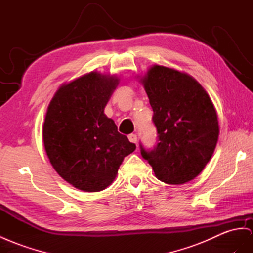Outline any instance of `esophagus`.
Instances as JSON below:
<instances>
[{"label":"esophagus","instance_id":"1","mask_svg":"<svg viewBox=\"0 0 253 253\" xmlns=\"http://www.w3.org/2000/svg\"><path fill=\"white\" fill-rule=\"evenodd\" d=\"M128 139H129V141L130 142H132V143H137V134L135 133H130L128 135Z\"/></svg>","mask_w":253,"mask_h":253}]
</instances>
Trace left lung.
I'll list each match as a JSON object with an SVG mask.
<instances>
[{
	"label": "left lung",
	"instance_id": "1",
	"mask_svg": "<svg viewBox=\"0 0 253 253\" xmlns=\"http://www.w3.org/2000/svg\"><path fill=\"white\" fill-rule=\"evenodd\" d=\"M143 84L157 141L152 148L140 142L142 157L161 182H189L202 172L218 141V118L210 96L192 77L158 65L148 70Z\"/></svg>",
	"mask_w": 253,
	"mask_h": 253
}]
</instances>
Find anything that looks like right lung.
Here are the masks:
<instances>
[{
    "label": "right lung",
    "mask_w": 253,
    "mask_h": 253,
    "mask_svg": "<svg viewBox=\"0 0 253 253\" xmlns=\"http://www.w3.org/2000/svg\"><path fill=\"white\" fill-rule=\"evenodd\" d=\"M118 79L89 73L63 85L48 107L43 123L44 150L66 182L84 191H100L113 182L135 150L103 113Z\"/></svg>",
    "instance_id": "right-lung-1"
}]
</instances>
